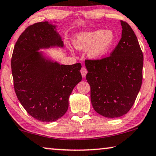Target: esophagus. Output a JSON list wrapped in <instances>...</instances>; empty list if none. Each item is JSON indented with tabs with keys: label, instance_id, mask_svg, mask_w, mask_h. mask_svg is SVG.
<instances>
[{
	"label": "esophagus",
	"instance_id": "obj_1",
	"mask_svg": "<svg viewBox=\"0 0 156 156\" xmlns=\"http://www.w3.org/2000/svg\"><path fill=\"white\" fill-rule=\"evenodd\" d=\"M80 73H81V75L83 76V78H85L86 76V74L87 73V69H86L85 67H82L80 69Z\"/></svg>",
	"mask_w": 156,
	"mask_h": 156
}]
</instances>
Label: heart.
<instances>
[{"label":"heart","instance_id":"obj_1","mask_svg":"<svg viewBox=\"0 0 156 156\" xmlns=\"http://www.w3.org/2000/svg\"><path fill=\"white\" fill-rule=\"evenodd\" d=\"M115 41V36L110 30H96L83 32L76 35L73 45L78 50L83 51L89 48V56L98 59L107 54Z\"/></svg>","mask_w":156,"mask_h":156}]
</instances>
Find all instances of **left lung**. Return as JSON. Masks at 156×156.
Here are the masks:
<instances>
[{
  "mask_svg": "<svg viewBox=\"0 0 156 156\" xmlns=\"http://www.w3.org/2000/svg\"><path fill=\"white\" fill-rule=\"evenodd\" d=\"M122 37L110 56L86 59L93 108L106 118H118L132 107L142 83L143 52L135 34L120 21Z\"/></svg>",
  "mask_w": 156,
  "mask_h": 156,
  "instance_id": "left-lung-1",
  "label": "left lung"
}]
</instances>
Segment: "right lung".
I'll return each instance as SVG.
<instances>
[{"label":"right lung","mask_w":156,"mask_h":156,"mask_svg":"<svg viewBox=\"0 0 156 156\" xmlns=\"http://www.w3.org/2000/svg\"><path fill=\"white\" fill-rule=\"evenodd\" d=\"M48 22L28 27L14 47L11 59L14 88L27 112L42 122L55 121L69 107V97L82 80L81 64L62 65L38 52L51 46L63 47V41Z\"/></svg>","instance_id":"add662e5"}]
</instances>
